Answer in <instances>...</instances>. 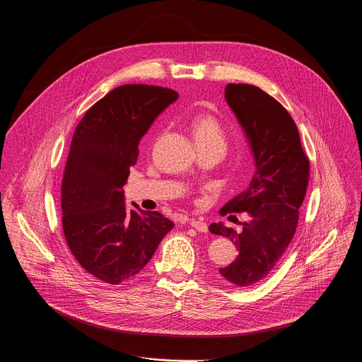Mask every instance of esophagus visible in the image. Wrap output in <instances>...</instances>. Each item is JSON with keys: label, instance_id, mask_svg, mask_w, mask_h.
<instances>
[{"label": "esophagus", "instance_id": "obj_1", "mask_svg": "<svg viewBox=\"0 0 362 362\" xmlns=\"http://www.w3.org/2000/svg\"><path fill=\"white\" fill-rule=\"evenodd\" d=\"M190 226L193 227V228H196L197 231H202V233H207V224L204 223V221H200V220H196V218H190Z\"/></svg>", "mask_w": 362, "mask_h": 362}]
</instances>
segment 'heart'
<instances>
[{"instance_id": "heart-1", "label": "heart", "mask_w": 362, "mask_h": 362, "mask_svg": "<svg viewBox=\"0 0 362 362\" xmlns=\"http://www.w3.org/2000/svg\"><path fill=\"white\" fill-rule=\"evenodd\" d=\"M193 132H194L196 142H213L223 146L226 144L224 132L221 127L211 116L197 117L193 124Z\"/></svg>"}]
</instances>
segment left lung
<instances>
[{
  "instance_id": "left-lung-1",
  "label": "left lung",
  "mask_w": 362,
  "mask_h": 362,
  "mask_svg": "<svg viewBox=\"0 0 362 362\" xmlns=\"http://www.w3.org/2000/svg\"><path fill=\"white\" fill-rule=\"evenodd\" d=\"M224 99L242 127L255 160L249 187L227 202L220 213H242V231L211 223L210 233L230 238L237 259L220 269V276L238 287L267 277L296 233L310 162L301 148L298 129L290 113L269 93L247 83H228Z\"/></svg>"
}]
</instances>
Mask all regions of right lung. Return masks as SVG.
<instances>
[{"instance_id": "add662e5", "label": "right lung", "mask_w": 362, "mask_h": 362, "mask_svg": "<svg viewBox=\"0 0 362 362\" xmlns=\"http://www.w3.org/2000/svg\"><path fill=\"white\" fill-rule=\"evenodd\" d=\"M177 98L162 86H117L75 129L62 179V227L78 263L105 283L142 272L175 226L159 211L128 210L122 189L141 139Z\"/></svg>"}]
</instances>
